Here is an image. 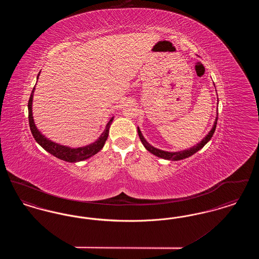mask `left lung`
Wrapping results in <instances>:
<instances>
[{
    "mask_svg": "<svg viewBox=\"0 0 259 259\" xmlns=\"http://www.w3.org/2000/svg\"><path fill=\"white\" fill-rule=\"evenodd\" d=\"M217 123H218V116L215 118V121H214L212 129L209 131V134L206 136L199 144H197L196 146H194L193 148H190V149H186V150L179 151V152H168V151H164V150H160V149L153 148L152 146H150L148 142L145 140V138L142 135V133H141L139 128H138V133H139V137H140L143 145L145 146V148H147L148 151L151 152L152 154H154V155H156L158 157H161V158H164V159H168V160H181V159L187 158V157L193 155L195 152H197L198 150H200L201 148H203L209 142L210 138L213 135L214 131H215Z\"/></svg>",
    "mask_w": 259,
    "mask_h": 259,
    "instance_id": "left-lung-1",
    "label": "left lung"
}]
</instances>
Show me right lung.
<instances>
[{
    "mask_svg": "<svg viewBox=\"0 0 259 259\" xmlns=\"http://www.w3.org/2000/svg\"><path fill=\"white\" fill-rule=\"evenodd\" d=\"M38 74H39V73H38ZM34 89L31 93V96H30L29 102H28V117H29V125H30L31 132L33 134V137L35 138L36 142L40 147H42V148H45L47 151H49L50 154L54 155L55 157L62 159V160L67 161V162H71V163L87 159L90 156L96 154L98 151H100L103 148L107 139H108L109 129H110V126H111V122L113 120V117H111V120L106 126V130L102 133V135L100 136V138L95 143H93L91 145H88V146L83 147V148H71L65 147V146H60L58 144H55V143L51 142L49 139H47L45 136L41 135L40 132L37 130L36 125H35L34 119H33V115H32V101H33Z\"/></svg>",
    "mask_w": 259,
    "mask_h": 259,
    "instance_id": "1",
    "label": "right lung"
}]
</instances>
